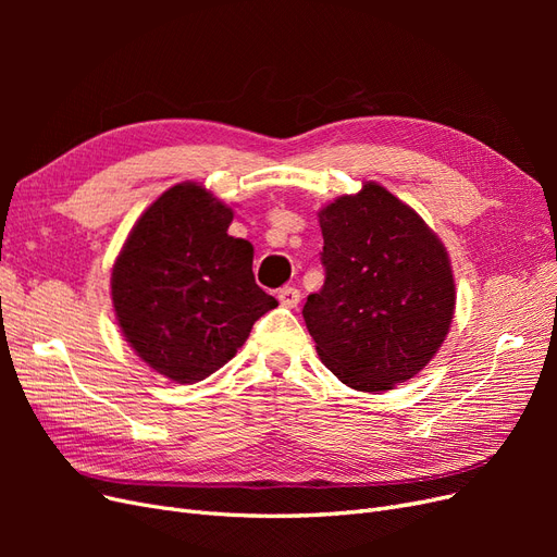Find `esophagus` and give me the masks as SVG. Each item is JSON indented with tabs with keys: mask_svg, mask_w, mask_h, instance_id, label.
I'll list each match as a JSON object with an SVG mask.
<instances>
[{
	"mask_svg": "<svg viewBox=\"0 0 557 557\" xmlns=\"http://www.w3.org/2000/svg\"><path fill=\"white\" fill-rule=\"evenodd\" d=\"M276 297L281 301V307H285V309H295L299 305V290L293 288V285H285V288L278 290Z\"/></svg>",
	"mask_w": 557,
	"mask_h": 557,
	"instance_id": "esophagus-1",
	"label": "esophagus"
}]
</instances>
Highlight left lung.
I'll return each instance as SVG.
<instances>
[{
    "mask_svg": "<svg viewBox=\"0 0 557 557\" xmlns=\"http://www.w3.org/2000/svg\"><path fill=\"white\" fill-rule=\"evenodd\" d=\"M325 285L305 320L318 358L360 393L413 379L442 348L455 313L448 250L409 205L376 181L318 211Z\"/></svg>",
    "mask_w": 557,
    "mask_h": 557,
    "instance_id": "obj_1",
    "label": "left lung"
}]
</instances>
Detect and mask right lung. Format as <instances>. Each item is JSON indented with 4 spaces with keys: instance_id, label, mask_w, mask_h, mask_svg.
Instances as JSON below:
<instances>
[{
    "instance_id": "right-lung-1",
    "label": "right lung",
    "mask_w": 557,
    "mask_h": 557,
    "mask_svg": "<svg viewBox=\"0 0 557 557\" xmlns=\"http://www.w3.org/2000/svg\"><path fill=\"white\" fill-rule=\"evenodd\" d=\"M205 185L164 190L129 230L111 269L115 320L132 350L174 383L218 372L278 301L252 276V244Z\"/></svg>"
}]
</instances>
